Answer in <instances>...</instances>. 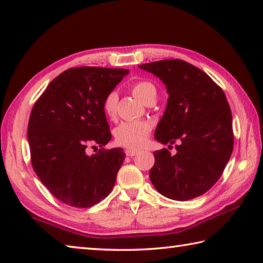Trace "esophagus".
I'll return each instance as SVG.
<instances>
[{
    "label": "esophagus",
    "instance_id": "34e87169",
    "mask_svg": "<svg viewBox=\"0 0 263 263\" xmlns=\"http://www.w3.org/2000/svg\"><path fill=\"white\" fill-rule=\"evenodd\" d=\"M125 154H126V157H135V155L138 154V151L127 148V149L125 151Z\"/></svg>",
    "mask_w": 263,
    "mask_h": 263
}]
</instances>
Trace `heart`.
Segmentation results:
<instances>
[{"mask_svg":"<svg viewBox=\"0 0 263 263\" xmlns=\"http://www.w3.org/2000/svg\"><path fill=\"white\" fill-rule=\"evenodd\" d=\"M131 91L142 103L149 104L157 100V87L149 81H137L131 86ZM118 95L116 91H110L104 97L102 109L108 117H114L117 111ZM151 132V125L147 122H124L116 127V142L123 147L139 149L146 144Z\"/></svg>","mask_w":263,"mask_h":263,"instance_id":"heart-1","label":"heart"}]
</instances>
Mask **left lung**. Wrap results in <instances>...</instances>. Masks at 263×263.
Returning a JSON list of instances; mask_svg holds the SVG:
<instances>
[{
    "instance_id": "obj_1",
    "label": "left lung",
    "mask_w": 263,
    "mask_h": 263,
    "mask_svg": "<svg viewBox=\"0 0 263 263\" xmlns=\"http://www.w3.org/2000/svg\"><path fill=\"white\" fill-rule=\"evenodd\" d=\"M166 84L168 102L154 138L163 145L180 141L176 154L154 152L149 179L160 194L188 201L219 180L233 151L232 114L222 89L194 65L180 59L140 65Z\"/></svg>"
}]
</instances>
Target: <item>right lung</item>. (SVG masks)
Wrapping results in <instances>:
<instances>
[{"mask_svg": "<svg viewBox=\"0 0 263 263\" xmlns=\"http://www.w3.org/2000/svg\"><path fill=\"white\" fill-rule=\"evenodd\" d=\"M127 73L122 68H69L48 84L31 111L28 140L33 171L67 205L92 206L114 188L125 153L104 148L111 133L102 103ZM96 144L101 149L89 156L87 148L97 149Z\"/></svg>", "mask_w": 263, "mask_h": 263, "instance_id": "1", "label": "right lung"}]
</instances>
